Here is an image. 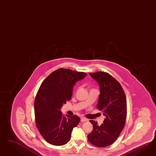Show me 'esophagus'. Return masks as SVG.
<instances>
[{
    "instance_id": "34e87169",
    "label": "esophagus",
    "mask_w": 156,
    "mask_h": 156,
    "mask_svg": "<svg viewBox=\"0 0 156 156\" xmlns=\"http://www.w3.org/2000/svg\"><path fill=\"white\" fill-rule=\"evenodd\" d=\"M87 121V119L85 118V117H81V118H80V121L82 122H86Z\"/></svg>"
}]
</instances>
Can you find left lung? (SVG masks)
I'll use <instances>...</instances> for the list:
<instances>
[{
	"mask_svg": "<svg viewBox=\"0 0 156 156\" xmlns=\"http://www.w3.org/2000/svg\"><path fill=\"white\" fill-rule=\"evenodd\" d=\"M99 84L100 94L97 109L103 111L105 116L104 123L90 120L93 126L87 136L89 141L99 147L112 144L122 131L127 115V103L124 91L120 83L109 74L99 71L90 73Z\"/></svg>",
	"mask_w": 156,
	"mask_h": 156,
	"instance_id": "obj_1",
	"label": "left lung"
}]
</instances>
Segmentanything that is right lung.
Wrapping results in <instances>:
<instances>
[{
  "mask_svg": "<svg viewBox=\"0 0 156 156\" xmlns=\"http://www.w3.org/2000/svg\"><path fill=\"white\" fill-rule=\"evenodd\" d=\"M86 75L83 72L61 68L53 71L41 85L34 102L35 122L41 136L49 144L55 146L66 144L73 128L80 122L77 115L63 116L60 110L71 99L76 82Z\"/></svg>",
  "mask_w": 156,
  "mask_h": 156,
  "instance_id": "obj_1",
  "label": "right lung"
}]
</instances>
